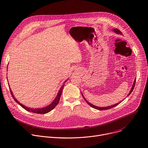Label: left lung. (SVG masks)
Instances as JSON below:
<instances>
[{
    "label": "left lung",
    "mask_w": 148,
    "mask_h": 148,
    "mask_svg": "<svg viewBox=\"0 0 148 148\" xmlns=\"http://www.w3.org/2000/svg\"><path fill=\"white\" fill-rule=\"evenodd\" d=\"M113 31H114V32H115L116 33H117V34H122V33L121 32V31H120V30H119L118 29H117V28H115V29H113ZM135 83H136V79H135V82H134V83H133V86H132V88H131V90H130V92L129 93L128 96L130 95L131 92H132V91L133 90V88H134V87H135ZM82 96H83V97H84V96H83V95H82ZM84 99L85 101L87 102V103L88 105H90V106L91 107H92V108H95V109H96L99 110H104L110 109H111V108H113V107H114L116 106L117 105H118L119 104H120V103L121 102V101H120V103H117V104H114V105H112V106H108V107H97V106H95L92 105V104H91L90 103H89V102H88L87 100H86V99L84 97Z\"/></svg>",
    "instance_id": "left-lung-1"
}]
</instances>
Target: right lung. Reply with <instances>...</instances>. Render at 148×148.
<instances>
[{"label":"right lung","mask_w":148,"mask_h":148,"mask_svg":"<svg viewBox=\"0 0 148 148\" xmlns=\"http://www.w3.org/2000/svg\"><path fill=\"white\" fill-rule=\"evenodd\" d=\"M64 86V85H63V86L61 87V88H60V91H59V92H58V95H57V96L56 97V98L55 99V100L53 101V102H52L51 104H50L49 105H48V106H47V107H44V108H41V109H31V108H29V107H26V106L22 105V104H21V103L14 97V96H13L11 90H10V91L11 95H12V96L13 97V99H14L15 101L17 103H18L21 107H22L24 109L26 110L27 111H29V112H31L35 113H38V114H45V113H47L49 112L50 111H51L53 109H54L55 107L58 104L59 101H60V97H61V93H62V91Z\"/></svg>","instance_id":"add662e5"}]
</instances>
